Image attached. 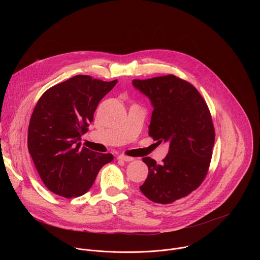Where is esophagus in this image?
Returning a JSON list of instances; mask_svg holds the SVG:
<instances>
[{
  "mask_svg": "<svg viewBox=\"0 0 260 260\" xmlns=\"http://www.w3.org/2000/svg\"><path fill=\"white\" fill-rule=\"evenodd\" d=\"M118 159H120V160H124V161H132V160H134V157L126 156V155H123V154H120V155L118 156Z\"/></svg>",
  "mask_w": 260,
  "mask_h": 260,
  "instance_id": "esophagus-1",
  "label": "esophagus"
}]
</instances>
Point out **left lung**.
Returning <instances> with one entry per match:
<instances>
[{"label": "left lung", "mask_w": 260, "mask_h": 260, "mask_svg": "<svg viewBox=\"0 0 260 260\" xmlns=\"http://www.w3.org/2000/svg\"><path fill=\"white\" fill-rule=\"evenodd\" d=\"M133 85L153 106L149 136L170 143L161 165L143 158L148 177L140 190L154 203L171 204L196 190L208 174L215 142L211 113L198 89L175 75L135 79Z\"/></svg>", "instance_id": "obj_1"}]
</instances>
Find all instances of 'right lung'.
Segmentation results:
<instances>
[{
	"label": "right lung",
	"instance_id": "right-lung-1",
	"mask_svg": "<svg viewBox=\"0 0 260 260\" xmlns=\"http://www.w3.org/2000/svg\"><path fill=\"white\" fill-rule=\"evenodd\" d=\"M110 82L77 75L47 89L29 120L27 148L45 186L70 199L89 190L102 167L113 160L111 153L80 147L100 101L112 89Z\"/></svg>",
	"mask_w": 260,
	"mask_h": 260
}]
</instances>
